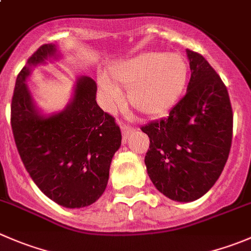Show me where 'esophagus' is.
Masks as SVG:
<instances>
[{
  "mask_svg": "<svg viewBox=\"0 0 251 251\" xmlns=\"http://www.w3.org/2000/svg\"><path fill=\"white\" fill-rule=\"evenodd\" d=\"M121 131H123L124 141H126V140H127L128 136L131 135V133L135 132L136 127H133V126H131V125H127V124H124V125L121 126Z\"/></svg>",
  "mask_w": 251,
  "mask_h": 251,
  "instance_id": "1",
  "label": "esophagus"
}]
</instances>
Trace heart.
<instances>
[{
    "mask_svg": "<svg viewBox=\"0 0 251 251\" xmlns=\"http://www.w3.org/2000/svg\"><path fill=\"white\" fill-rule=\"evenodd\" d=\"M187 82V65L177 53L143 52L124 61L100 87L109 104L120 100L119 89L128 91L131 105L147 116L167 113L181 97Z\"/></svg>",
    "mask_w": 251,
    "mask_h": 251,
    "instance_id": "b5f03b06",
    "label": "heart"
}]
</instances>
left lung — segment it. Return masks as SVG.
Returning <instances> with one entry per match:
<instances>
[{"label":"left lung","mask_w":251,"mask_h":251,"mask_svg":"<svg viewBox=\"0 0 251 251\" xmlns=\"http://www.w3.org/2000/svg\"><path fill=\"white\" fill-rule=\"evenodd\" d=\"M186 53L191 70L186 94L167 118L141 127L150 137L148 175L158 191L177 202L198 200L215 185L233 137L227 87L201 53Z\"/></svg>","instance_id":"8db88e82"}]
</instances>
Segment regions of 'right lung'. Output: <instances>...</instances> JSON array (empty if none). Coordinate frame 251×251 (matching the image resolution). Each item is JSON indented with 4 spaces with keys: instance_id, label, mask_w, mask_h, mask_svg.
Returning <instances> with one entry per match:
<instances>
[{
    "instance_id": "1",
    "label": "right lung",
    "mask_w": 251,
    "mask_h": 251,
    "mask_svg": "<svg viewBox=\"0 0 251 251\" xmlns=\"http://www.w3.org/2000/svg\"><path fill=\"white\" fill-rule=\"evenodd\" d=\"M48 57H58L53 44L41 45L17 76L11 104L14 142L26 172L49 199L67 208L87 207L105 190L121 131L97 104V84L87 76L77 79L64 110L41 115L24 82L31 67Z\"/></svg>"
}]
</instances>
